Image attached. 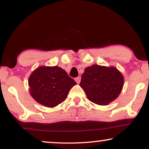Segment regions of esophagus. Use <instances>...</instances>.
Returning <instances> with one entry per match:
<instances>
[{
	"label": "esophagus",
	"instance_id": "34e87169",
	"mask_svg": "<svg viewBox=\"0 0 149 149\" xmlns=\"http://www.w3.org/2000/svg\"><path fill=\"white\" fill-rule=\"evenodd\" d=\"M75 81H76L77 84H79V83H80V81H81V77L80 76H78L77 77L75 78Z\"/></svg>",
	"mask_w": 149,
	"mask_h": 149
}]
</instances>
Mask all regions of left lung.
Here are the masks:
<instances>
[{
	"label": "left lung",
	"mask_w": 149,
	"mask_h": 149,
	"mask_svg": "<svg viewBox=\"0 0 149 149\" xmlns=\"http://www.w3.org/2000/svg\"><path fill=\"white\" fill-rule=\"evenodd\" d=\"M123 84V75L116 68L94 64L85 69L79 85L90 101L104 106L117 99Z\"/></svg>",
	"instance_id": "obj_1"
}]
</instances>
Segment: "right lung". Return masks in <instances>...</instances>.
<instances>
[{"label": "right lung", "instance_id": "1", "mask_svg": "<svg viewBox=\"0 0 149 149\" xmlns=\"http://www.w3.org/2000/svg\"><path fill=\"white\" fill-rule=\"evenodd\" d=\"M76 82L60 67L41 65L29 75V93L39 104L54 108L64 102Z\"/></svg>", "mask_w": 149, "mask_h": 149}]
</instances>
